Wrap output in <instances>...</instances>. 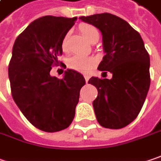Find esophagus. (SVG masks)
Returning a JSON list of instances; mask_svg holds the SVG:
<instances>
[{"label":"esophagus","instance_id":"34e87169","mask_svg":"<svg viewBox=\"0 0 161 161\" xmlns=\"http://www.w3.org/2000/svg\"><path fill=\"white\" fill-rule=\"evenodd\" d=\"M84 79H85V80H86V82H88V81H89V80H90V76H89V75H87V74H85Z\"/></svg>","mask_w":161,"mask_h":161}]
</instances>
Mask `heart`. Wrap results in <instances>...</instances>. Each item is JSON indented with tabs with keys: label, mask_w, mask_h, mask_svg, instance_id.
Segmentation results:
<instances>
[{
	"label": "heart",
	"mask_w": 161,
	"mask_h": 161,
	"mask_svg": "<svg viewBox=\"0 0 161 161\" xmlns=\"http://www.w3.org/2000/svg\"><path fill=\"white\" fill-rule=\"evenodd\" d=\"M79 30L89 42H91L95 36L99 35L98 30L94 26L88 23L80 24L79 26ZM68 37L69 33H66L61 40V49L63 52H67L68 50V46H67ZM94 64H95V60L93 58L82 56V55H74L70 57L68 60L69 68L78 70V71H81V72H87L88 70H90L92 68Z\"/></svg>",
	"instance_id": "1"
}]
</instances>
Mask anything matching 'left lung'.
I'll list each match as a JSON object with an SVG mask.
<instances>
[{"label": "left lung", "instance_id": "left-lung-1", "mask_svg": "<svg viewBox=\"0 0 161 161\" xmlns=\"http://www.w3.org/2000/svg\"><path fill=\"white\" fill-rule=\"evenodd\" d=\"M80 19L101 31L106 54L98 69L112 73L110 80H89L98 90L93 101L97 120L107 129L124 128L139 115L149 92V53L140 33L116 15L104 12Z\"/></svg>", "mask_w": 161, "mask_h": 161}]
</instances>
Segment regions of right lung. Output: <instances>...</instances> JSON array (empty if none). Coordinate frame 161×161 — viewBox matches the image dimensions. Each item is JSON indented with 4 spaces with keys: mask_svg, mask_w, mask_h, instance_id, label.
I'll return each mask as SVG.
<instances>
[{
    "mask_svg": "<svg viewBox=\"0 0 161 161\" xmlns=\"http://www.w3.org/2000/svg\"><path fill=\"white\" fill-rule=\"evenodd\" d=\"M77 17L47 15L33 20L19 36L13 48L9 80L13 101L37 129L56 132L68 128L75 116L83 76L67 69L62 79L50 75L53 66L66 68L58 60L61 40Z\"/></svg>",
    "mask_w": 161,
    "mask_h": 161,
    "instance_id": "obj_1",
    "label": "right lung"
}]
</instances>
